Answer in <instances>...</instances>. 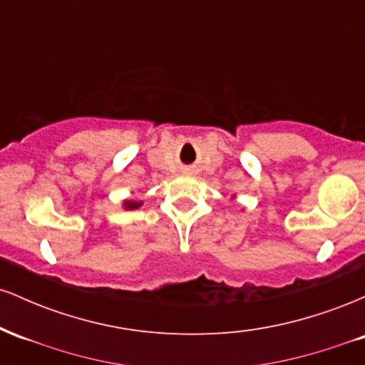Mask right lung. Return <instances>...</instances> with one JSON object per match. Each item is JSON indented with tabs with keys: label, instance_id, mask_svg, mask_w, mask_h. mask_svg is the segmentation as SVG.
I'll return each mask as SVG.
<instances>
[{
	"label": "right lung",
	"instance_id": "right-lung-1",
	"mask_svg": "<svg viewBox=\"0 0 365 365\" xmlns=\"http://www.w3.org/2000/svg\"><path fill=\"white\" fill-rule=\"evenodd\" d=\"M140 206H142V200H135V199H125L123 200V207L130 209V211H132V209L140 207Z\"/></svg>",
	"mask_w": 365,
	"mask_h": 365
}]
</instances>
